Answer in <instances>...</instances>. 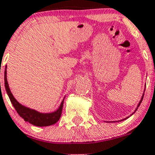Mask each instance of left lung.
I'll return each mask as SVG.
<instances>
[{
    "label": "left lung",
    "instance_id": "left-lung-1",
    "mask_svg": "<svg viewBox=\"0 0 155 155\" xmlns=\"http://www.w3.org/2000/svg\"><path fill=\"white\" fill-rule=\"evenodd\" d=\"M144 91H145V89H144ZM143 95H144V93H143V95H142V98H141V99H140V101H139V104H138V105H137V107H136V108H135V110H134V112H133V113H132V114H130V116H131L132 114H134V112H135V111H136V110H137V109H138V107H139V105H140V104H141V103H142V100H143ZM130 116H128V117H127V118H125V119H121V120H119V122H121V121H123V120H125V119H128V118H129V117H130ZM116 122H117V121H116ZM112 123H114V122H112Z\"/></svg>",
    "mask_w": 155,
    "mask_h": 155
}]
</instances>
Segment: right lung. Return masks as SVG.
<instances>
[{
  "label": "right lung",
  "mask_w": 155,
  "mask_h": 155,
  "mask_svg": "<svg viewBox=\"0 0 155 155\" xmlns=\"http://www.w3.org/2000/svg\"><path fill=\"white\" fill-rule=\"evenodd\" d=\"M6 68H7V67H5V87L6 92L8 94L10 101H11L19 115L22 119H25V121L28 122L32 125L37 126V127H48V126L53 125L56 123H57L60 116H61V114H62L63 105H64V100L65 96L63 99L62 102H61V104H60L57 110L50 113L39 112L34 109H31V108L24 106L15 99L13 95L11 92V91H10L8 80H7Z\"/></svg>",
  "instance_id": "add662e5"
}]
</instances>
